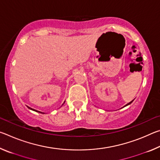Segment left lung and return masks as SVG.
I'll return each mask as SVG.
<instances>
[{"mask_svg": "<svg viewBox=\"0 0 160 160\" xmlns=\"http://www.w3.org/2000/svg\"><path fill=\"white\" fill-rule=\"evenodd\" d=\"M132 101H133V100H132ZM132 101H131V102H129V103H128V104H126V106H128V105H129V104H131V103H132ZM126 106H125V107H126Z\"/></svg>", "mask_w": 160, "mask_h": 160, "instance_id": "left-lung-1", "label": "left lung"}]
</instances>
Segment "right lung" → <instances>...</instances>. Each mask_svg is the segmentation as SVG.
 <instances>
[{
	"label": "right lung",
	"instance_id": "1",
	"mask_svg": "<svg viewBox=\"0 0 160 160\" xmlns=\"http://www.w3.org/2000/svg\"><path fill=\"white\" fill-rule=\"evenodd\" d=\"M29 109H32V110H34V111H36V112H38V111H37V110H35V109H32V108H30V107H29ZM39 113H42V112H39Z\"/></svg>",
	"mask_w": 160,
	"mask_h": 160
}]
</instances>
